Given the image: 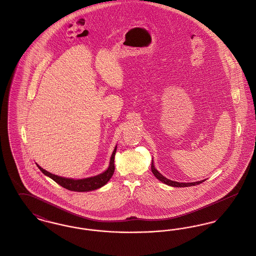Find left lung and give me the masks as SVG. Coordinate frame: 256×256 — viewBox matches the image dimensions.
Returning <instances> with one entry per match:
<instances>
[{
  "mask_svg": "<svg viewBox=\"0 0 256 256\" xmlns=\"http://www.w3.org/2000/svg\"><path fill=\"white\" fill-rule=\"evenodd\" d=\"M152 174H154V176H156L158 180H159L160 182H164L165 184H167V185L174 186V187H188V186H194V185H198V184L202 183V182H204V180H200V182H196L182 183L170 180L166 178L165 176H163L159 172L158 170L154 168V161L152 162Z\"/></svg>",
  "mask_w": 256,
  "mask_h": 256,
  "instance_id": "1",
  "label": "left lung"
}]
</instances>
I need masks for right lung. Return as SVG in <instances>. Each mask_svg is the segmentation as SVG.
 <instances>
[{"label":"right lung","instance_id":"right-lung-1","mask_svg":"<svg viewBox=\"0 0 256 256\" xmlns=\"http://www.w3.org/2000/svg\"><path fill=\"white\" fill-rule=\"evenodd\" d=\"M116 150H117V146H115V148L113 150V154H112L111 158H110V167L108 168V170L104 172L102 174H98V176H96L87 178H84V180H71V178H61L58 176L50 174L48 170H44L43 168H41L38 165H37V167L40 169V170L44 174L50 176L52 180L58 183L63 188H66L70 191H76V192L92 191V190H96L98 188H100L102 186L106 185L111 178V176H113L114 170H115L114 158H115Z\"/></svg>","mask_w":256,"mask_h":256}]
</instances>
